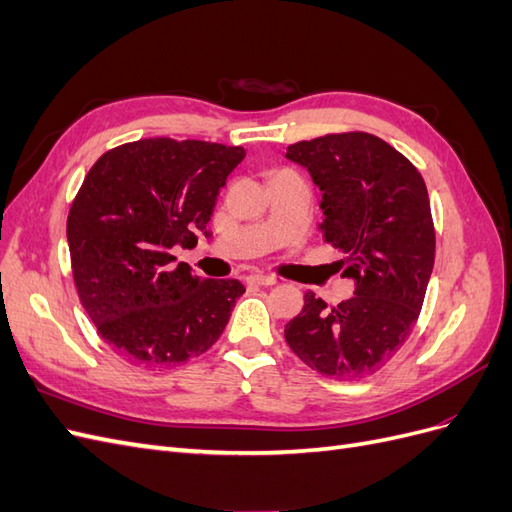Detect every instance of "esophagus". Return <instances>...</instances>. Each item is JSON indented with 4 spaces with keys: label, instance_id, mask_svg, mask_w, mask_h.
Wrapping results in <instances>:
<instances>
[{
    "label": "esophagus",
    "instance_id": "1",
    "mask_svg": "<svg viewBox=\"0 0 512 512\" xmlns=\"http://www.w3.org/2000/svg\"><path fill=\"white\" fill-rule=\"evenodd\" d=\"M245 284L247 286H273L277 284V277L275 275H247L245 277Z\"/></svg>",
    "mask_w": 512,
    "mask_h": 512
}]
</instances>
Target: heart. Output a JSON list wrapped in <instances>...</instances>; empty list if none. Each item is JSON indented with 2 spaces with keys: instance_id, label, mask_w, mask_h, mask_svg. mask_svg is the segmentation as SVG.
I'll return each mask as SVG.
<instances>
[{
  "instance_id": "1",
  "label": "heart",
  "mask_w": 512,
  "mask_h": 512,
  "mask_svg": "<svg viewBox=\"0 0 512 512\" xmlns=\"http://www.w3.org/2000/svg\"><path fill=\"white\" fill-rule=\"evenodd\" d=\"M284 173H292V170H288V168H277V170H273V173H271V179L277 177V175H284Z\"/></svg>"
}]
</instances>
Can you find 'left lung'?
Masks as SVG:
<instances>
[{"label": "left lung", "instance_id": "8db88e82", "mask_svg": "<svg viewBox=\"0 0 512 512\" xmlns=\"http://www.w3.org/2000/svg\"><path fill=\"white\" fill-rule=\"evenodd\" d=\"M322 192V239L354 280L348 301L312 290L284 329L286 344L324 376L359 380L389 363L421 314L436 258L429 194L416 166L367 132L324 134L288 147Z\"/></svg>", "mask_w": 512, "mask_h": 512}]
</instances>
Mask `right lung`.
I'll list each match as a JSON object with an SVG mask.
<instances>
[{"label":"right lung","instance_id":"add662e5","mask_svg":"<svg viewBox=\"0 0 512 512\" xmlns=\"http://www.w3.org/2000/svg\"><path fill=\"white\" fill-rule=\"evenodd\" d=\"M241 147L141 138L89 168L68 213L72 277L98 335L136 365H179L218 342L237 280H207L170 247H192Z\"/></svg>","mask_w":512,"mask_h":512}]
</instances>
